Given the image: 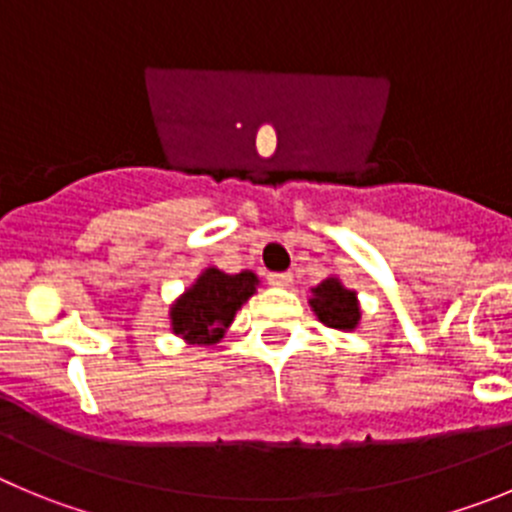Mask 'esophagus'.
I'll use <instances>...</instances> for the list:
<instances>
[{
  "mask_svg": "<svg viewBox=\"0 0 512 512\" xmlns=\"http://www.w3.org/2000/svg\"><path fill=\"white\" fill-rule=\"evenodd\" d=\"M267 283L275 285V288H288L293 283V272H270L267 275Z\"/></svg>",
  "mask_w": 512,
  "mask_h": 512,
  "instance_id": "esophagus-1",
  "label": "esophagus"
}]
</instances>
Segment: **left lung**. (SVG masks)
I'll return each mask as SVG.
<instances>
[{
  "label": "left lung",
  "mask_w": 512,
  "mask_h": 512,
  "mask_svg": "<svg viewBox=\"0 0 512 512\" xmlns=\"http://www.w3.org/2000/svg\"><path fill=\"white\" fill-rule=\"evenodd\" d=\"M315 298L310 300L315 315L321 318V323H326L328 328H336V331H351L358 326V318H361V310H358L356 293L346 290L336 278H328L326 283H321L313 290Z\"/></svg>",
  "instance_id": "1"
}]
</instances>
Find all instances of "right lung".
I'll return each mask as SVG.
<instances>
[{
  "mask_svg": "<svg viewBox=\"0 0 512 512\" xmlns=\"http://www.w3.org/2000/svg\"><path fill=\"white\" fill-rule=\"evenodd\" d=\"M255 285V272L227 275L209 267L171 308L174 333L202 346L219 341L224 328L234 321L237 308L255 293Z\"/></svg>",
  "mask_w": 512,
  "mask_h": 512,
  "instance_id": "add662e5",
  "label": "right lung"
}]
</instances>
